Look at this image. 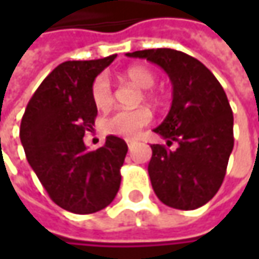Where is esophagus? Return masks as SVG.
I'll use <instances>...</instances> for the list:
<instances>
[{"mask_svg": "<svg viewBox=\"0 0 259 259\" xmlns=\"http://www.w3.org/2000/svg\"><path fill=\"white\" fill-rule=\"evenodd\" d=\"M126 144H128V148H130V151H131V150L134 148L135 143L134 141H131V140H126Z\"/></svg>", "mask_w": 259, "mask_h": 259, "instance_id": "esophagus-1", "label": "esophagus"}]
</instances>
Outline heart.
I'll return each mask as SVG.
<instances>
[{"instance_id":"obj_1","label":"heart","mask_w":259,"mask_h":259,"mask_svg":"<svg viewBox=\"0 0 259 259\" xmlns=\"http://www.w3.org/2000/svg\"><path fill=\"white\" fill-rule=\"evenodd\" d=\"M125 76L141 89L153 88L157 80L154 73L143 66H133L126 69ZM91 96H92L95 106H98L99 109L106 108L111 104L112 89H111V82L108 76L99 75L95 79L92 89H91ZM147 98H154V95L147 94ZM151 119H153V114L145 106H140L135 109H118L108 116H105V119L102 121V128L108 134L134 138L141 131V128H144L151 122Z\"/></svg>"}]
</instances>
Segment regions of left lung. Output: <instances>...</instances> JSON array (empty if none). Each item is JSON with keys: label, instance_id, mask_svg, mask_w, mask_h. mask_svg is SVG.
Here are the masks:
<instances>
[{"label": "left lung", "instance_id": "8db88e82", "mask_svg": "<svg viewBox=\"0 0 259 259\" xmlns=\"http://www.w3.org/2000/svg\"><path fill=\"white\" fill-rule=\"evenodd\" d=\"M126 56L158 65L173 85L170 111L154 133L179 147L151 145L148 174L154 193L174 209H197L218 193L234 148V115L224 88L202 62L179 50Z\"/></svg>", "mask_w": 259, "mask_h": 259}]
</instances>
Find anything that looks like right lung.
I'll use <instances>...</instances> for the list:
<instances>
[{
	"label": "right lung",
	"mask_w": 259,
	"mask_h": 259,
	"mask_svg": "<svg viewBox=\"0 0 259 259\" xmlns=\"http://www.w3.org/2000/svg\"><path fill=\"white\" fill-rule=\"evenodd\" d=\"M115 57L59 65L37 88L21 119L20 140L28 164L50 199L72 213L99 212L119 190L126 143L108 135L96 151H88L83 143L98 114L92 83Z\"/></svg>",
	"instance_id": "add662e5"
}]
</instances>
